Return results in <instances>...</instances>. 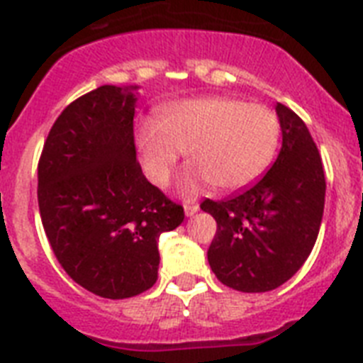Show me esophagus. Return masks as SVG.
<instances>
[{"mask_svg":"<svg viewBox=\"0 0 363 363\" xmlns=\"http://www.w3.org/2000/svg\"><path fill=\"white\" fill-rule=\"evenodd\" d=\"M185 215L187 217H194V215L199 213V203H185Z\"/></svg>","mask_w":363,"mask_h":363,"instance_id":"obj_1","label":"esophagus"}]
</instances>
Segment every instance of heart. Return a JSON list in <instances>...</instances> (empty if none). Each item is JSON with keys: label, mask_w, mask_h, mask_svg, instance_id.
Returning a JSON list of instances; mask_svg holds the SVG:
<instances>
[{"label": "heart", "mask_w": 363, "mask_h": 363, "mask_svg": "<svg viewBox=\"0 0 363 363\" xmlns=\"http://www.w3.org/2000/svg\"><path fill=\"white\" fill-rule=\"evenodd\" d=\"M280 125L272 111L238 98L213 96L182 100L145 121L137 130V148L146 176L167 187L187 154L184 193L196 194L208 184L218 191H239L262 176L278 145Z\"/></svg>", "instance_id": "1"}]
</instances>
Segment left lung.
I'll return each instance as SVG.
<instances>
[{"label": "left lung", "instance_id": "left-lung-1", "mask_svg": "<svg viewBox=\"0 0 363 363\" xmlns=\"http://www.w3.org/2000/svg\"><path fill=\"white\" fill-rule=\"evenodd\" d=\"M282 148L256 185L200 208L217 220L208 262L224 286L242 293L277 289L304 265L325 209V170L306 124L277 104Z\"/></svg>", "mask_w": 363, "mask_h": 363}]
</instances>
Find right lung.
Instances as JSON below:
<instances>
[{
    "label": "right lung",
    "mask_w": 363,
    "mask_h": 363,
    "mask_svg": "<svg viewBox=\"0 0 363 363\" xmlns=\"http://www.w3.org/2000/svg\"><path fill=\"white\" fill-rule=\"evenodd\" d=\"M137 89L101 85L72 101L38 161V209L53 254L74 282L113 301L154 286L160 235L185 217L137 161Z\"/></svg>",
    "instance_id": "right-lung-1"
}]
</instances>
